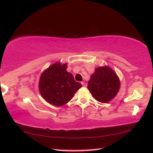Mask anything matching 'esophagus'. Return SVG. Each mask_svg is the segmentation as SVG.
<instances>
[{"label":"esophagus","mask_w":153,"mask_h":153,"mask_svg":"<svg viewBox=\"0 0 153 153\" xmlns=\"http://www.w3.org/2000/svg\"><path fill=\"white\" fill-rule=\"evenodd\" d=\"M81 85H82V86L83 87H87V83L85 82V81H82V82H81Z\"/></svg>","instance_id":"esophagus-1"}]
</instances>
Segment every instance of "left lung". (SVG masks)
<instances>
[{"label": "left lung", "mask_w": 153, "mask_h": 153, "mask_svg": "<svg viewBox=\"0 0 153 153\" xmlns=\"http://www.w3.org/2000/svg\"><path fill=\"white\" fill-rule=\"evenodd\" d=\"M120 86V79L115 71L104 66L95 69L88 81L87 88L96 100L108 103L116 97Z\"/></svg>", "instance_id": "left-lung-1"}]
</instances>
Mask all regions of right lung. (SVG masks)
<instances>
[{"label":"right lung","mask_w":153,"mask_h":153,"mask_svg":"<svg viewBox=\"0 0 153 153\" xmlns=\"http://www.w3.org/2000/svg\"><path fill=\"white\" fill-rule=\"evenodd\" d=\"M67 63L57 62L42 73L38 88L41 96L49 104L59 107L68 103L81 87L66 71Z\"/></svg>","instance_id":"obj_1"}]
</instances>
